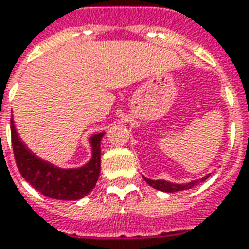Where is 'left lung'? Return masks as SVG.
<instances>
[{
    "instance_id": "8db88e82",
    "label": "left lung",
    "mask_w": 249,
    "mask_h": 249,
    "mask_svg": "<svg viewBox=\"0 0 249 249\" xmlns=\"http://www.w3.org/2000/svg\"><path fill=\"white\" fill-rule=\"evenodd\" d=\"M207 178H208V175L203 177V178H201V179H198V181H192V182L185 183V185H179V183L167 182V181H163V179L152 181V179H149V178H145V177H144V179L146 181V183H148V185H151L152 188H155V189H158V191L167 192V193H174V192L186 191V189H191V188L196 186V185H198L200 182L206 181Z\"/></svg>"
}]
</instances>
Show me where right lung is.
I'll use <instances>...</instances> for the list:
<instances>
[{
  "label": "right lung",
  "instance_id": "obj_1",
  "mask_svg": "<svg viewBox=\"0 0 249 249\" xmlns=\"http://www.w3.org/2000/svg\"><path fill=\"white\" fill-rule=\"evenodd\" d=\"M11 134L13 155L21 177L43 196L56 200H79L89 195L96 186L101 166L100 141L104 133L90 138L93 158L81 168L63 170L45 160L36 158L26 145L20 141L13 122L11 121Z\"/></svg>",
  "mask_w": 249,
  "mask_h": 249
}]
</instances>
